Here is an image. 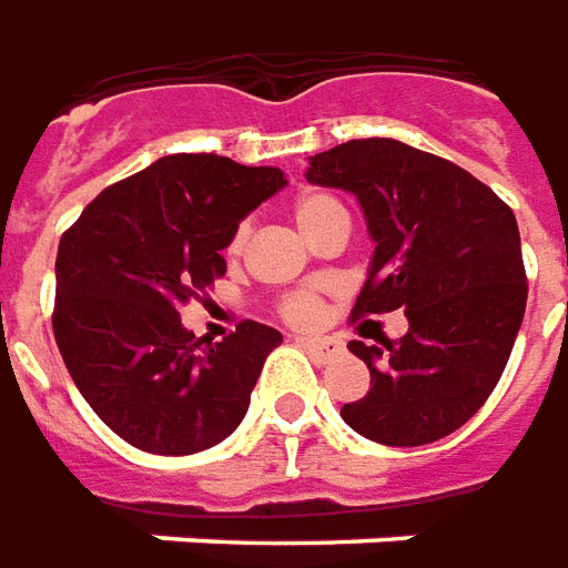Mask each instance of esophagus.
Masks as SVG:
<instances>
[{"instance_id":"1","label":"esophagus","mask_w":568,"mask_h":568,"mask_svg":"<svg viewBox=\"0 0 568 568\" xmlns=\"http://www.w3.org/2000/svg\"><path fill=\"white\" fill-rule=\"evenodd\" d=\"M300 345H303L308 355H315L317 361H329V357L342 355V342L329 339V336H300Z\"/></svg>"}]
</instances>
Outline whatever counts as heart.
I'll return each instance as SVG.
<instances>
[{
	"label": "heart",
	"instance_id": "b5f03b06",
	"mask_svg": "<svg viewBox=\"0 0 568 568\" xmlns=\"http://www.w3.org/2000/svg\"><path fill=\"white\" fill-rule=\"evenodd\" d=\"M336 216H345V207H342L339 201L327 195V192H303V195H296L293 199V220H296V226L303 232L305 239H312L317 235L321 229L333 223ZM244 241H247V226H241L235 232V239L229 244V251L239 253L244 247ZM281 315L293 321V324H312L317 317V300L312 293H291V296H284V303H281Z\"/></svg>",
	"mask_w": 568,
	"mask_h": 568
}]
</instances>
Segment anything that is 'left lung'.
<instances>
[{"label": "left lung", "instance_id": "left-lung-1", "mask_svg": "<svg viewBox=\"0 0 568 568\" xmlns=\"http://www.w3.org/2000/svg\"><path fill=\"white\" fill-rule=\"evenodd\" d=\"M305 180L352 192L376 241L352 317L404 308L409 321L382 348L348 342L369 392L342 406V419L385 446L453 434L493 394L523 324L514 211L465 168L388 136L317 152Z\"/></svg>", "mask_w": 568, "mask_h": 568}]
</instances>
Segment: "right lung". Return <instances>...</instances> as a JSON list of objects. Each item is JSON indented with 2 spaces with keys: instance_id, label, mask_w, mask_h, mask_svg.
<instances>
[{
  "instance_id": "add662e5",
  "label": "right lung",
  "mask_w": 568,
  "mask_h": 568,
  "mask_svg": "<svg viewBox=\"0 0 568 568\" xmlns=\"http://www.w3.org/2000/svg\"><path fill=\"white\" fill-rule=\"evenodd\" d=\"M287 186L281 168L164 155L103 189L58 247L54 339L75 388L122 440L192 456L235 432L281 333L241 321L195 339L180 305L226 275L239 223Z\"/></svg>"
}]
</instances>
